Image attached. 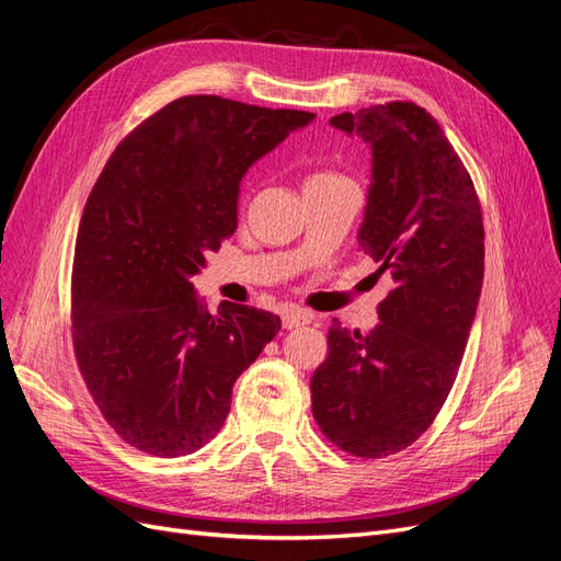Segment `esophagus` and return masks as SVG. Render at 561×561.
Instances as JSON below:
<instances>
[{
  "label": "esophagus",
  "mask_w": 561,
  "mask_h": 561,
  "mask_svg": "<svg viewBox=\"0 0 561 561\" xmlns=\"http://www.w3.org/2000/svg\"><path fill=\"white\" fill-rule=\"evenodd\" d=\"M311 320H313V313L290 309V311L283 313V328L285 330H295V328H301V325H309Z\"/></svg>",
  "instance_id": "34e87169"
}]
</instances>
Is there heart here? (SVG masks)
I'll list each match as a JSON object with an SVG mask.
<instances>
[{
	"label": "heart",
	"mask_w": 561,
	"mask_h": 561,
	"mask_svg": "<svg viewBox=\"0 0 561 561\" xmlns=\"http://www.w3.org/2000/svg\"><path fill=\"white\" fill-rule=\"evenodd\" d=\"M309 180H344V178H339V175H334V173H316V175H311Z\"/></svg>",
	"instance_id": "heart-1"
}]
</instances>
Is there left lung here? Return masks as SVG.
<instances>
[{
    "label": "left lung",
    "instance_id": "1",
    "mask_svg": "<svg viewBox=\"0 0 561 561\" xmlns=\"http://www.w3.org/2000/svg\"><path fill=\"white\" fill-rule=\"evenodd\" d=\"M330 124L371 149L358 243L396 287L371 332L332 320L311 410L332 445L383 458L428 431L456 381L482 293V210L463 161L423 107L396 100Z\"/></svg>",
    "mask_w": 561,
    "mask_h": 561
}]
</instances>
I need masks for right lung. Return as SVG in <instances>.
Instances as JSON below:
<instances>
[{
  "label": "right lung",
  "instance_id": "1",
  "mask_svg": "<svg viewBox=\"0 0 561 561\" xmlns=\"http://www.w3.org/2000/svg\"><path fill=\"white\" fill-rule=\"evenodd\" d=\"M311 112L184 95L133 128L83 208L72 266V344L98 410L151 456L201 449L225 426L231 388L280 318L222 301L192 278L236 231L248 168Z\"/></svg>",
  "mask_w": 561,
  "mask_h": 561
}]
</instances>
